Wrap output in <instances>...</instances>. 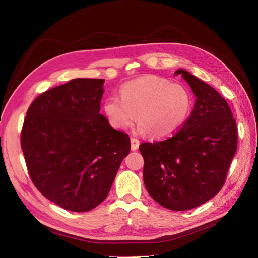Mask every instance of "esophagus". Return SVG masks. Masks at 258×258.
Instances as JSON below:
<instances>
[{
	"instance_id": "obj_1",
	"label": "esophagus",
	"mask_w": 258,
	"mask_h": 258,
	"mask_svg": "<svg viewBox=\"0 0 258 258\" xmlns=\"http://www.w3.org/2000/svg\"><path fill=\"white\" fill-rule=\"evenodd\" d=\"M139 140L135 138H131V149L132 151H136L139 148Z\"/></svg>"
}]
</instances>
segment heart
<instances>
[{
    "mask_svg": "<svg viewBox=\"0 0 258 258\" xmlns=\"http://www.w3.org/2000/svg\"><path fill=\"white\" fill-rule=\"evenodd\" d=\"M193 107L189 89L180 83L148 75L122 85L120 99L108 97L103 111L109 124L126 130L138 120L135 133L155 139L172 136L186 122Z\"/></svg>",
    "mask_w": 258,
    "mask_h": 258,
    "instance_id": "obj_1",
    "label": "heart"
}]
</instances>
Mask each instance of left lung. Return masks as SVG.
Returning a JSON list of instances; mask_svg holds the SVG:
<instances>
[{
	"mask_svg": "<svg viewBox=\"0 0 258 258\" xmlns=\"http://www.w3.org/2000/svg\"><path fill=\"white\" fill-rule=\"evenodd\" d=\"M181 77L196 97L182 128L169 139L145 142L143 180L151 197L173 211L199 207L214 197L226 180L237 149L232 111L214 88L184 70Z\"/></svg>",
	"mask_w": 258,
	"mask_h": 258,
	"instance_id": "obj_1",
	"label": "left lung"
}]
</instances>
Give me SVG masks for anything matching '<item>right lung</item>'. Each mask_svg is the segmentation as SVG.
Instances as JSON below:
<instances>
[{
    "label": "right lung",
    "instance_id": "right-lung-1",
    "mask_svg": "<svg viewBox=\"0 0 258 258\" xmlns=\"http://www.w3.org/2000/svg\"><path fill=\"white\" fill-rule=\"evenodd\" d=\"M103 79L78 78L41 94L29 106L21 147L33 184L73 212L106 198L124 157L127 134L100 114Z\"/></svg>",
    "mask_w": 258,
    "mask_h": 258
}]
</instances>
